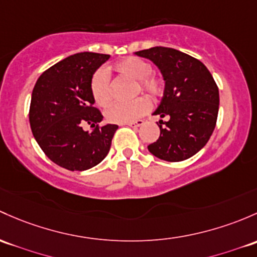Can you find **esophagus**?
Segmentation results:
<instances>
[{
    "instance_id": "obj_1",
    "label": "esophagus",
    "mask_w": 257,
    "mask_h": 257,
    "mask_svg": "<svg viewBox=\"0 0 257 257\" xmlns=\"http://www.w3.org/2000/svg\"><path fill=\"white\" fill-rule=\"evenodd\" d=\"M143 124H144V120L139 119V120H136V121H129V123H125V125L132 126V128H138V126L143 125Z\"/></svg>"
}]
</instances>
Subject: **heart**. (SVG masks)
<instances>
[{
	"label": "heart",
	"mask_w": 257,
	"mask_h": 257,
	"mask_svg": "<svg viewBox=\"0 0 257 257\" xmlns=\"http://www.w3.org/2000/svg\"><path fill=\"white\" fill-rule=\"evenodd\" d=\"M115 71L121 75L136 80L138 83L137 91L150 97V98H158L163 93V82L159 77L151 74V65L145 61L144 59L137 58V56H129L123 59L114 65ZM91 93L93 99L99 106H107L112 101V92L109 87V76L104 69H98L93 74L91 79ZM149 109V102L144 97H139L134 101L128 103H117L110 104L106 109L107 120L112 123H129L142 117L147 110Z\"/></svg>",
	"instance_id": "heart-1"
}]
</instances>
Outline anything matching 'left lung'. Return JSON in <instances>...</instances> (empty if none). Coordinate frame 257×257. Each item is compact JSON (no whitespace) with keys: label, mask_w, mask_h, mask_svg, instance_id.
<instances>
[{"label":"left lung","mask_w":257,"mask_h":257,"mask_svg":"<svg viewBox=\"0 0 257 257\" xmlns=\"http://www.w3.org/2000/svg\"><path fill=\"white\" fill-rule=\"evenodd\" d=\"M153 61L163 74L164 97L154 114L160 137L148 149L165 161H183L207 144L215 128L219 90L208 69L197 59L172 48L154 47L137 51Z\"/></svg>","instance_id":"1"}]
</instances>
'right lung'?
I'll return each instance as SVG.
<instances>
[{
  "label": "right lung",
  "instance_id": "right-lung-1",
  "mask_svg": "<svg viewBox=\"0 0 257 257\" xmlns=\"http://www.w3.org/2000/svg\"><path fill=\"white\" fill-rule=\"evenodd\" d=\"M109 59L107 54L79 53L45 70L32 92V133L53 163L70 171H85L107 156L115 124L99 125L103 115L93 107L91 79ZM88 123L94 129L85 131Z\"/></svg>",
  "mask_w": 257,
  "mask_h": 257
}]
</instances>
